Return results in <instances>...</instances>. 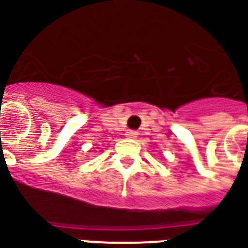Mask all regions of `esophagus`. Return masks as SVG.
<instances>
[{
	"label": "esophagus",
	"instance_id": "esophagus-1",
	"mask_svg": "<svg viewBox=\"0 0 248 248\" xmlns=\"http://www.w3.org/2000/svg\"><path fill=\"white\" fill-rule=\"evenodd\" d=\"M137 131L136 130H127L126 131V137L127 138H136L137 137Z\"/></svg>",
	"mask_w": 248,
	"mask_h": 248
}]
</instances>
